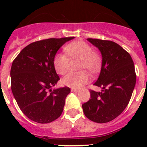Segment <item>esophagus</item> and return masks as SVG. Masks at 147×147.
Wrapping results in <instances>:
<instances>
[{
	"instance_id": "34e87169",
	"label": "esophagus",
	"mask_w": 147,
	"mask_h": 147,
	"mask_svg": "<svg viewBox=\"0 0 147 147\" xmlns=\"http://www.w3.org/2000/svg\"><path fill=\"white\" fill-rule=\"evenodd\" d=\"M80 90H76V89H71V92H74V93H77L79 92Z\"/></svg>"
}]
</instances>
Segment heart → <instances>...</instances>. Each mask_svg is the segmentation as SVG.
<instances>
[{
  "label": "heart",
  "instance_id": "1",
  "mask_svg": "<svg viewBox=\"0 0 147 147\" xmlns=\"http://www.w3.org/2000/svg\"><path fill=\"white\" fill-rule=\"evenodd\" d=\"M67 55L71 58L81 59L80 69H87L91 73L97 72L101 66V57L94 52L93 48L83 40L74 41L65 47ZM67 55V56H68ZM66 54L59 53L56 54L54 59V65L56 71L60 75H64L69 68V58ZM89 81V76L85 71L67 74L62 82L65 86L74 89H80Z\"/></svg>",
  "mask_w": 147,
  "mask_h": 147
}]
</instances>
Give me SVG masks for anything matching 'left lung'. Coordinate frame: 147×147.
I'll list each match as a JSON object with an SVG mask.
<instances>
[{
    "label": "left lung",
    "mask_w": 147,
    "mask_h": 147,
    "mask_svg": "<svg viewBox=\"0 0 147 147\" xmlns=\"http://www.w3.org/2000/svg\"><path fill=\"white\" fill-rule=\"evenodd\" d=\"M102 54L101 72L96 86L102 91L90 90L89 101L84 103L85 116L96 123H107L118 117L127 107L136 82L134 62L121 46L110 40L87 39Z\"/></svg>",
    "instance_id": "1"
}]
</instances>
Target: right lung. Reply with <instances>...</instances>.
Instances as JSON below:
<instances>
[{
  "label": "right lung",
  "mask_w": 147,
  "mask_h": 147,
  "mask_svg": "<svg viewBox=\"0 0 147 147\" xmlns=\"http://www.w3.org/2000/svg\"><path fill=\"white\" fill-rule=\"evenodd\" d=\"M74 38H50L32 42L13 61L11 91L22 112L31 120L47 124L62 114L71 90L68 87L51 89L59 80L54 59L58 50Z\"/></svg>",
  "instance_id": "right-lung-1"
}]
</instances>
